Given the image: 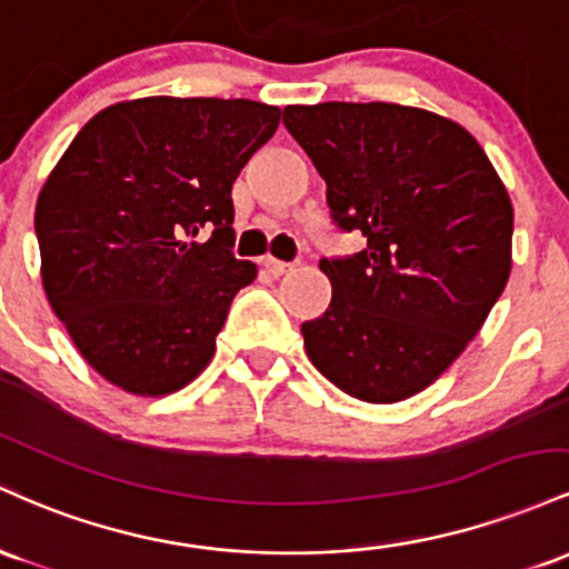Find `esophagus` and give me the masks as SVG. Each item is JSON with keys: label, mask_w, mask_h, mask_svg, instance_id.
Returning <instances> with one entry per match:
<instances>
[{"label": "esophagus", "mask_w": 569, "mask_h": 569, "mask_svg": "<svg viewBox=\"0 0 569 569\" xmlns=\"http://www.w3.org/2000/svg\"><path fill=\"white\" fill-rule=\"evenodd\" d=\"M263 266L273 273V277H282V273L292 271V268H296L292 263H284V260H277V258H266Z\"/></svg>", "instance_id": "obj_1"}]
</instances>
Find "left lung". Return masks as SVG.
<instances>
[{"label":"left lung","mask_w":569,"mask_h":569,"mask_svg":"<svg viewBox=\"0 0 569 569\" xmlns=\"http://www.w3.org/2000/svg\"><path fill=\"white\" fill-rule=\"evenodd\" d=\"M287 131L366 250L322 258L333 298L301 325L309 360L366 403L422 392L481 330L510 277L513 207L462 126L387 101L292 104Z\"/></svg>","instance_id":"left-lung-1"}]
</instances>
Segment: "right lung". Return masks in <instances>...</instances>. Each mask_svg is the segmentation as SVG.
Segmentation results:
<instances>
[{
	"instance_id": "right-lung-1",
	"label": "right lung",
	"mask_w": 569,
	"mask_h": 569,
	"mask_svg": "<svg viewBox=\"0 0 569 569\" xmlns=\"http://www.w3.org/2000/svg\"><path fill=\"white\" fill-rule=\"evenodd\" d=\"M279 126L250 99L120 101L50 171L34 231L44 296L88 366L133 395L193 381L241 287L231 188Z\"/></svg>"
}]
</instances>
